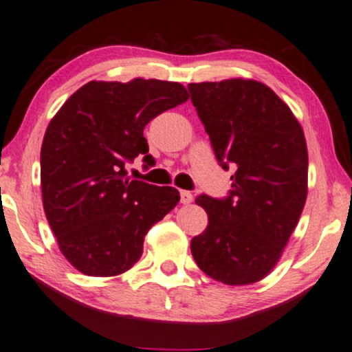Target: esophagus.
<instances>
[{"label":"esophagus","mask_w":352,"mask_h":352,"mask_svg":"<svg viewBox=\"0 0 352 352\" xmlns=\"http://www.w3.org/2000/svg\"><path fill=\"white\" fill-rule=\"evenodd\" d=\"M192 199H195V197H192L191 192H189V191H181V203L189 204V203H192Z\"/></svg>","instance_id":"34e87169"}]
</instances>
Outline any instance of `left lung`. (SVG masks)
Listing matches in <instances>:
<instances>
[{
  "label": "left lung",
  "mask_w": 352,
  "mask_h": 352,
  "mask_svg": "<svg viewBox=\"0 0 352 352\" xmlns=\"http://www.w3.org/2000/svg\"><path fill=\"white\" fill-rule=\"evenodd\" d=\"M188 89L216 160L234 169L226 197H196L209 223L191 239L192 258L216 281L258 283L279 261L306 203L302 128L259 81L191 82Z\"/></svg>",
  "instance_id": "left-lung-1"
}]
</instances>
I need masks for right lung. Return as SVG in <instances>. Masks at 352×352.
<instances>
[{
	"label": "right lung",
	"mask_w": 352,
	"mask_h": 352,
	"mask_svg": "<svg viewBox=\"0 0 352 352\" xmlns=\"http://www.w3.org/2000/svg\"><path fill=\"white\" fill-rule=\"evenodd\" d=\"M189 98L179 82L89 81L50 121L41 146L43 208L63 256L86 276L128 271L146 232L179 192L129 179L126 163L151 164L144 126Z\"/></svg>",
	"instance_id": "add662e5"
}]
</instances>
